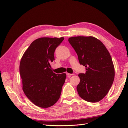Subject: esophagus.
I'll return each instance as SVG.
<instances>
[{
	"label": "esophagus",
	"mask_w": 128,
	"mask_h": 128,
	"mask_svg": "<svg viewBox=\"0 0 128 128\" xmlns=\"http://www.w3.org/2000/svg\"><path fill=\"white\" fill-rule=\"evenodd\" d=\"M66 75L68 76H72V75H73V74H69V73H68V72H67L66 73Z\"/></svg>",
	"instance_id": "34e87169"
}]
</instances>
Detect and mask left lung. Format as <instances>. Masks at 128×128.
Listing matches in <instances>:
<instances>
[{"instance_id":"1","label":"left lung","mask_w":128,"mask_h":128,"mask_svg":"<svg viewBox=\"0 0 128 128\" xmlns=\"http://www.w3.org/2000/svg\"><path fill=\"white\" fill-rule=\"evenodd\" d=\"M68 41L80 64L86 69V73L78 74L79 96L88 102H99L108 94L114 80V67L109 52L102 42L92 36L72 37Z\"/></svg>"}]
</instances>
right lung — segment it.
Segmentation results:
<instances>
[{
  "mask_svg": "<svg viewBox=\"0 0 128 128\" xmlns=\"http://www.w3.org/2000/svg\"><path fill=\"white\" fill-rule=\"evenodd\" d=\"M64 40V37L38 38L30 44L21 60L23 90L40 107H51L60 98L66 74L53 72L50 63L54 60L55 50Z\"/></svg>",
  "mask_w": 128,
  "mask_h": 128,
  "instance_id": "right-lung-1",
  "label": "right lung"
}]
</instances>
